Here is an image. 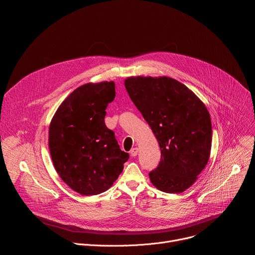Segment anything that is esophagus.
<instances>
[{
  "label": "esophagus",
  "instance_id": "obj_1",
  "mask_svg": "<svg viewBox=\"0 0 255 255\" xmlns=\"http://www.w3.org/2000/svg\"><path fill=\"white\" fill-rule=\"evenodd\" d=\"M137 154H138V148H137V147L132 148L131 151H130V155H131V156H136Z\"/></svg>",
  "mask_w": 255,
  "mask_h": 255
}]
</instances>
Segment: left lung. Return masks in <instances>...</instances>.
I'll list each match as a JSON object with an SVG mask.
<instances>
[{
    "instance_id": "8db88e82",
    "label": "left lung",
    "mask_w": 255,
    "mask_h": 255,
    "mask_svg": "<svg viewBox=\"0 0 255 255\" xmlns=\"http://www.w3.org/2000/svg\"><path fill=\"white\" fill-rule=\"evenodd\" d=\"M125 88L159 143V164L149 172L152 185L169 194L186 191L210 157L212 124L206 106L167 77H131Z\"/></svg>"
}]
</instances>
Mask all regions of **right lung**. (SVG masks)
<instances>
[{"mask_svg": "<svg viewBox=\"0 0 255 255\" xmlns=\"http://www.w3.org/2000/svg\"><path fill=\"white\" fill-rule=\"evenodd\" d=\"M115 95L114 82L81 86L61 103L50 122L48 141L55 170L81 195L110 189L129 158L105 124L107 106Z\"/></svg>", "mask_w": 255, "mask_h": 255, "instance_id": "1", "label": "right lung"}]
</instances>
